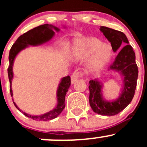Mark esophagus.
Instances as JSON below:
<instances>
[{
	"label": "esophagus",
	"mask_w": 147,
	"mask_h": 147,
	"mask_svg": "<svg viewBox=\"0 0 147 147\" xmlns=\"http://www.w3.org/2000/svg\"><path fill=\"white\" fill-rule=\"evenodd\" d=\"M83 77V73L81 72H79V71H75V72H73V74L71 76V82L72 84H74L78 79H80V78H82Z\"/></svg>",
	"instance_id": "34e87169"
}]
</instances>
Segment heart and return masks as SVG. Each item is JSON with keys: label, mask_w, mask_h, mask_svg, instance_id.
<instances>
[{"label": "heart", "mask_w": 147, "mask_h": 147, "mask_svg": "<svg viewBox=\"0 0 147 147\" xmlns=\"http://www.w3.org/2000/svg\"><path fill=\"white\" fill-rule=\"evenodd\" d=\"M71 53L75 60H84L89 57L86 67L91 72L105 67L112 57L111 46L94 38L76 40Z\"/></svg>", "instance_id": "obj_1"}]
</instances>
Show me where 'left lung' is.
<instances>
[{
    "label": "left lung",
    "instance_id": "obj_1",
    "mask_svg": "<svg viewBox=\"0 0 147 147\" xmlns=\"http://www.w3.org/2000/svg\"><path fill=\"white\" fill-rule=\"evenodd\" d=\"M105 38L111 42L113 51H119L115 61L108 70H115L123 77V88L117 100L106 101L102 95V84L98 80L90 81V105L95 113L105 116L117 115L131 102L135 93L138 78V67L135 61V53L129 45L125 34L105 26L100 27ZM125 46L123 49L121 47Z\"/></svg>",
    "mask_w": 147,
    "mask_h": 147
}]
</instances>
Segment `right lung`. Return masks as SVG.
I'll use <instances>...</instances> for the list:
<instances>
[{"label":"right lung","mask_w":147,"mask_h":147,"mask_svg":"<svg viewBox=\"0 0 147 147\" xmlns=\"http://www.w3.org/2000/svg\"><path fill=\"white\" fill-rule=\"evenodd\" d=\"M54 30L58 32L60 29L58 28L55 27V26H52V25H41V26L33 28V29L30 30L26 32V33L20 35L11 47L9 53V57H8V59H9V66H8V78H9L10 82V92L11 97H13V90H12L11 88L12 80L13 78V65L16 55L21 50L28 47L29 45H42V44L45 43L46 42H48L55 35ZM70 84L71 81L69 76L64 77L61 80V82L59 84L57 90V105L56 107H55V109H53V110L50 111V112H47L44 115H39V116H32V115H28L26 112H23V111H22V112H23L25 116L31 118V119L34 120H37V121H49V120L55 119L64 109L65 107V95L67 92ZM13 104L19 111H21L14 102H13Z\"/></svg>","instance_id":"right-lung-1"}]
</instances>
